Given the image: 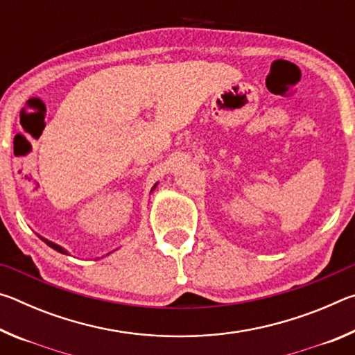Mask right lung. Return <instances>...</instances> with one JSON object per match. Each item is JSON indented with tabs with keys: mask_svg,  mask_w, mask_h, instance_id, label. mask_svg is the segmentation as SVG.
Instances as JSON below:
<instances>
[{
	"mask_svg": "<svg viewBox=\"0 0 355 355\" xmlns=\"http://www.w3.org/2000/svg\"><path fill=\"white\" fill-rule=\"evenodd\" d=\"M156 186H158V183H155L153 184V188H152V191L156 188ZM152 191H150V192H152ZM40 239H42V241H44V243H46L48 245H50V248L51 249H55V250H58V252H61V254H64V255H69V252L67 250H65L64 248H61V245H59V244H56V243H53V241H48V239L46 238H44V236H40V235H37Z\"/></svg>",
	"mask_w": 355,
	"mask_h": 355,
	"instance_id": "add662e5",
	"label": "right lung"
}]
</instances>
